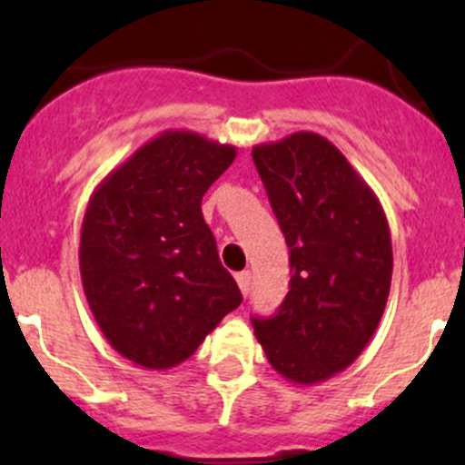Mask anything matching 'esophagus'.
<instances>
[{
  "mask_svg": "<svg viewBox=\"0 0 465 465\" xmlns=\"http://www.w3.org/2000/svg\"><path fill=\"white\" fill-rule=\"evenodd\" d=\"M236 283H238V288H241V292L245 294H250V285H252V272H238L236 274Z\"/></svg>",
  "mask_w": 465,
  "mask_h": 465,
  "instance_id": "34e87169",
  "label": "esophagus"
}]
</instances>
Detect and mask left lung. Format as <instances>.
Wrapping results in <instances>:
<instances>
[{
    "label": "left lung",
    "mask_w": 465,
    "mask_h": 465,
    "mask_svg": "<svg viewBox=\"0 0 465 465\" xmlns=\"http://www.w3.org/2000/svg\"><path fill=\"white\" fill-rule=\"evenodd\" d=\"M290 247V290L279 312L254 317L274 371L317 384L367 349L391 288V233L371 186L335 143L294 133L252 148Z\"/></svg>",
    "instance_id": "obj_1"
}]
</instances>
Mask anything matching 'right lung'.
Returning <instances> with one entry per match:
<instances>
[{
    "label": "right lung",
    "instance_id": "add662e5",
    "mask_svg": "<svg viewBox=\"0 0 465 465\" xmlns=\"http://www.w3.org/2000/svg\"><path fill=\"white\" fill-rule=\"evenodd\" d=\"M233 159V145L163 130L89 198L78 250L83 290L112 349L139 367H177L241 306L203 218V195Z\"/></svg>",
    "mask_w": 465,
    "mask_h": 465
}]
</instances>
